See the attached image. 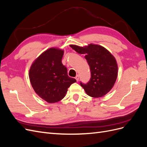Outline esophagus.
<instances>
[{
	"label": "esophagus",
	"instance_id": "1",
	"mask_svg": "<svg viewBox=\"0 0 147 147\" xmlns=\"http://www.w3.org/2000/svg\"><path fill=\"white\" fill-rule=\"evenodd\" d=\"M79 78H80V77H79V75H76V77H75V79H76V80L78 82V80H79Z\"/></svg>",
	"mask_w": 147,
	"mask_h": 147
}]
</instances>
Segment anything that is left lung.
I'll return each instance as SVG.
<instances>
[{
	"mask_svg": "<svg viewBox=\"0 0 147 147\" xmlns=\"http://www.w3.org/2000/svg\"><path fill=\"white\" fill-rule=\"evenodd\" d=\"M79 54L85 55L91 71L90 81L80 85L86 94L92 97L105 95L113 86L118 75V65L115 57L103 47L90 44L88 47L70 45Z\"/></svg>",
	"mask_w": 147,
	"mask_h": 147,
	"instance_id": "1",
	"label": "left lung"
}]
</instances>
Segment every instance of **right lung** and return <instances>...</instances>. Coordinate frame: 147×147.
I'll use <instances>...</instances> for the list:
<instances>
[{
	"mask_svg": "<svg viewBox=\"0 0 147 147\" xmlns=\"http://www.w3.org/2000/svg\"><path fill=\"white\" fill-rule=\"evenodd\" d=\"M64 51L57 48L48 49L31 65L29 79L37 94L49 103L63 99L68 88L76 80L69 77L67 69L62 64Z\"/></svg>",
	"mask_w": 147,
	"mask_h": 147,
	"instance_id": "obj_1",
	"label": "right lung"
}]
</instances>
